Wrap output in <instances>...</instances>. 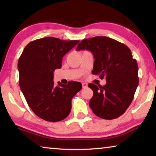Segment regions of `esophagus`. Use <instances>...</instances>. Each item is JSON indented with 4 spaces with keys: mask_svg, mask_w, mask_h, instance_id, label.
<instances>
[{
    "mask_svg": "<svg viewBox=\"0 0 156 156\" xmlns=\"http://www.w3.org/2000/svg\"><path fill=\"white\" fill-rule=\"evenodd\" d=\"M82 85H83V88H86V87H87V84L85 83H82Z\"/></svg>",
    "mask_w": 156,
    "mask_h": 156,
    "instance_id": "34e87169",
    "label": "esophagus"
}]
</instances>
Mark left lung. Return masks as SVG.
Instances as JSON below:
<instances>
[{
    "label": "left lung",
    "mask_w": 156,
    "mask_h": 156,
    "mask_svg": "<svg viewBox=\"0 0 156 156\" xmlns=\"http://www.w3.org/2000/svg\"><path fill=\"white\" fill-rule=\"evenodd\" d=\"M91 51L95 58L92 73L106 79L104 86L89 83L93 97L89 106L98 117L112 120L126 112L138 87V66L130 49L125 44L106 36L84 39L77 51Z\"/></svg>",
    "instance_id": "left-lung-1"
}]
</instances>
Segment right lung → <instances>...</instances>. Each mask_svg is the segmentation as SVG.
Listing matches in <instances>:
<instances>
[{"mask_svg":"<svg viewBox=\"0 0 156 156\" xmlns=\"http://www.w3.org/2000/svg\"><path fill=\"white\" fill-rule=\"evenodd\" d=\"M79 43L45 37L30 42L19 58V85L35 114L49 122L67 117L73 97L82 89L79 82L54 84V72L62 67V57Z\"/></svg>","mask_w":156,"mask_h":156,"instance_id":"obj_1","label":"right lung"}]
</instances>
